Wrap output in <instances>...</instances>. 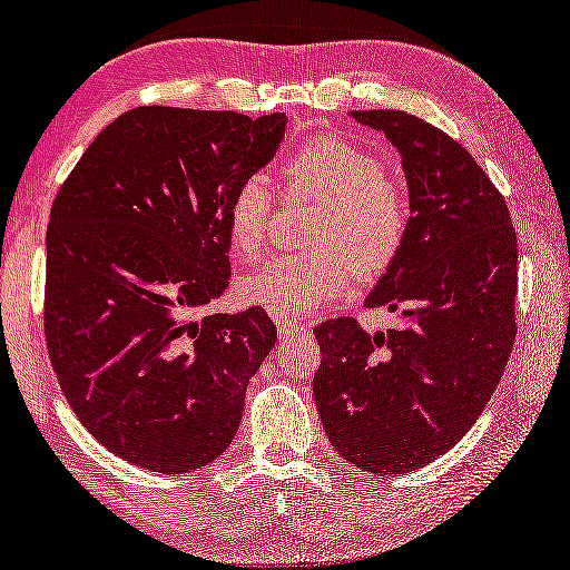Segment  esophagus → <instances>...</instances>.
<instances>
[{
  "label": "esophagus",
  "instance_id": "obj_1",
  "mask_svg": "<svg viewBox=\"0 0 570 570\" xmlns=\"http://www.w3.org/2000/svg\"><path fill=\"white\" fill-rule=\"evenodd\" d=\"M273 322H275V327L281 330V335L303 333V330H305V324L299 322V318H292V316H284V314H275Z\"/></svg>",
  "mask_w": 570,
  "mask_h": 570
}]
</instances>
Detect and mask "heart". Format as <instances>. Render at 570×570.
I'll return each instance as SVG.
<instances>
[{
    "label": "heart",
    "instance_id": "obj_1",
    "mask_svg": "<svg viewBox=\"0 0 570 570\" xmlns=\"http://www.w3.org/2000/svg\"><path fill=\"white\" fill-rule=\"evenodd\" d=\"M284 180L324 203L308 254H281L237 281V297L271 314L297 316L352 289L356 275L384 273L409 235V199L386 175L376 154L354 142L322 137L284 165ZM273 197L265 178L252 175L227 205L235 254L254 259L271 227Z\"/></svg>",
    "mask_w": 570,
    "mask_h": 570
}]
</instances>
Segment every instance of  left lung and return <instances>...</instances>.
<instances>
[{
  "instance_id": "8db88e82",
  "label": "left lung",
  "mask_w": 570,
  "mask_h": 570,
  "mask_svg": "<svg viewBox=\"0 0 570 570\" xmlns=\"http://www.w3.org/2000/svg\"><path fill=\"white\" fill-rule=\"evenodd\" d=\"M397 148L409 235L365 299L403 327L365 333L352 316L314 330V400L343 460L392 476L428 465L473 428L517 337V233L473 156L403 110H352Z\"/></svg>"
}]
</instances>
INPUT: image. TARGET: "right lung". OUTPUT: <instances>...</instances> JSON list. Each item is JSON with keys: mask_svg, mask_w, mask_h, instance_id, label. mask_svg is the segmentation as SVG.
Masks as SVG:
<instances>
[{"mask_svg": "<svg viewBox=\"0 0 570 570\" xmlns=\"http://www.w3.org/2000/svg\"><path fill=\"white\" fill-rule=\"evenodd\" d=\"M284 132V112L135 108L56 194L48 354L75 416L132 465L197 471L240 428L275 324L262 308L197 314L227 289L229 199Z\"/></svg>", "mask_w": 570, "mask_h": 570, "instance_id": "add662e5", "label": "right lung"}]
</instances>
